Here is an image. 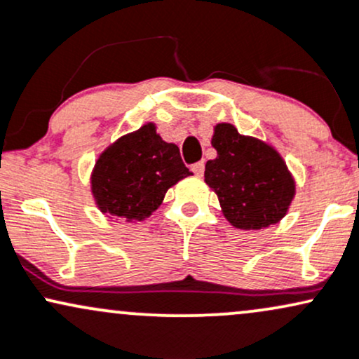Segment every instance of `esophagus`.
<instances>
[{"label":"esophagus","instance_id":"esophagus-1","mask_svg":"<svg viewBox=\"0 0 359 359\" xmlns=\"http://www.w3.org/2000/svg\"><path fill=\"white\" fill-rule=\"evenodd\" d=\"M191 171L195 172L196 176H201V175H203V171H205V163L203 161H198L195 164H191Z\"/></svg>","mask_w":359,"mask_h":359}]
</instances>
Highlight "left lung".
Wrapping results in <instances>:
<instances>
[{
	"label": "left lung",
	"instance_id": "left-lung-1",
	"mask_svg": "<svg viewBox=\"0 0 359 359\" xmlns=\"http://www.w3.org/2000/svg\"><path fill=\"white\" fill-rule=\"evenodd\" d=\"M212 146L217 158L206 163L205 181L218 195L226 220L242 230L279 222L296 184L277 151L259 139L242 136L231 124L215 128Z\"/></svg>",
	"mask_w": 359,
	"mask_h": 359
}]
</instances>
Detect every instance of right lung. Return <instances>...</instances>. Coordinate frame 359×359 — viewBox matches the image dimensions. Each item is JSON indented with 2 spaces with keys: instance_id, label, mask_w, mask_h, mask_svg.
<instances>
[{
  "instance_id": "obj_1",
  "label": "right lung",
  "mask_w": 359,
  "mask_h": 359,
  "mask_svg": "<svg viewBox=\"0 0 359 359\" xmlns=\"http://www.w3.org/2000/svg\"><path fill=\"white\" fill-rule=\"evenodd\" d=\"M191 175L178 146L164 142L153 124L104 151L92 175V193L104 213L142 220L161 205L166 189Z\"/></svg>"
}]
</instances>
